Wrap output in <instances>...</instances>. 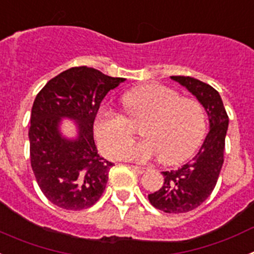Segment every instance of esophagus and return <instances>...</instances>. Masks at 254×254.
Instances as JSON below:
<instances>
[{
	"label": "esophagus",
	"instance_id": "esophagus-1",
	"mask_svg": "<svg viewBox=\"0 0 254 254\" xmlns=\"http://www.w3.org/2000/svg\"><path fill=\"white\" fill-rule=\"evenodd\" d=\"M133 170L134 172H137V173H140V174H142V173H145L147 170V168L146 167H140V165H133Z\"/></svg>",
	"mask_w": 254,
	"mask_h": 254
}]
</instances>
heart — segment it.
<instances>
[{"mask_svg":"<svg viewBox=\"0 0 254 254\" xmlns=\"http://www.w3.org/2000/svg\"><path fill=\"white\" fill-rule=\"evenodd\" d=\"M121 102L126 116L102 109L94 120L98 145L111 158L146 161L159 155L161 163L178 164L190 158L205 137L207 116L203 105L182 98L172 87L141 85L127 91ZM140 123L145 138L126 148L133 139L131 126Z\"/></svg>","mask_w":254,"mask_h":254,"instance_id":"b5f03b06","label":"heart"}]
</instances>
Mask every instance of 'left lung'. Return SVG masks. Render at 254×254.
<instances>
[{
	"label": "left lung",
	"mask_w": 254,
	"mask_h": 254,
	"mask_svg": "<svg viewBox=\"0 0 254 254\" xmlns=\"http://www.w3.org/2000/svg\"><path fill=\"white\" fill-rule=\"evenodd\" d=\"M172 78L196 96L210 121V131L196 156L178 169L163 172L161 188L149 194L150 203L155 208L169 214H182L205 202L216 186L224 163L229 117L214 87L190 76H172Z\"/></svg>",
	"instance_id": "8db88e82"
}]
</instances>
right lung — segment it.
<instances>
[{
  "label": "right lung",
  "mask_w": 254,
  "mask_h": 254,
  "mask_svg": "<svg viewBox=\"0 0 254 254\" xmlns=\"http://www.w3.org/2000/svg\"><path fill=\"white\" fill-rule=\"evenodd\" d=\"M123 81L90 67H72L38 93L29 127L31 169L40 190L58 207L89 208L104 192L114 164L98 154L94 120L104 96ZM64 116L79 123L76 140H66L58 131Z\"/></svg>",
  "instance_id": "1"
}]
</instances>
